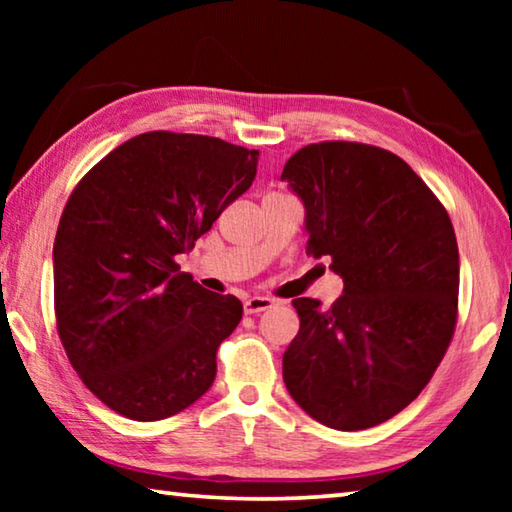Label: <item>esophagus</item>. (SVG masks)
<instances>
[{
    "label": "esophagus",
    "instance_id": "34e87169",
    "mask_svg": "<svg viewBox=\"0 0 512 512\" xmlns=\"http://www.w3.org/2000/svg\"><path fill=\"white\" fill-rule=\"evenodd\" d=\"M273 305H275V302H273L271 298H266V296H253V298H248V300L244 302V311H246V314H259V311L271 309Z\"/></svg>",
    "mask_w": 512,
    "mask_h": 512
}]
</instances>
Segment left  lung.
I'll list each match as a JSON object with an SVG mask.
<instances>
[{
  "label": "left lung",
  "instance_id": "1",
  "mask_svg": "<svg viewBox=\"0 0 512 512\" xmlns=\"http://www.w3.org/2000/svg\"><path fill=\"white\" fill-rule=\"evenodd\" d=\"M282 180L307 210V255L332 259L343 296L296 298L282 377L329 429L375 427L406 409L443 361L458 318V244L445 205L395 153L318 142Z\"/></svg>",
  "mask_w": 512,
  "mask_h": 512
}]
</instances>
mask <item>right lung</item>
Returning <instances> with one entry per match:
<instances>
[{"label": "right lung", "mask_w": 512, "mask_h": 512, "mask_svg": "<svg viewBox=\"0 0 512 512\" xmlns=\"http://www.w3.org/2000/svg\"><path fill=\"white\" fill-rule=\"evenodd\" d=\"M257 151L151 131L119 144L69 194L54 241V311L76 375L137 422L207 393L216 350L239 325L235 296L180 273L221 212L253 185Z\"/></svg>", "instance_id": "right-lung-1"}]
</instances>
